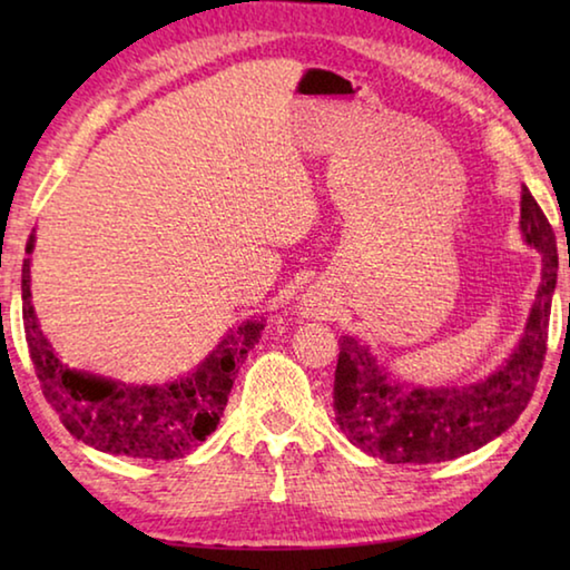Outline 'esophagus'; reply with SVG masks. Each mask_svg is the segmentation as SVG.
I'll use <instances>...</instances> for the list:
<instances>
[{"mask_svg": "<svg viewBox=\"0 0 570 570\" xmlns=\"http://www.w3.org/2000/svg\"><path fill=\"white\" fill-rule=\"evenodd\" d=\"M326 312V304L320 294H306L304 298V314L306 316H322Z\"/></svg>", "mask_w": 570, "mask_h": 570, "instance_id": "obj_1", "label": "esophagus"}]
</instances>
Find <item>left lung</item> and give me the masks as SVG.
I'll list each match as a JSON object with an SVG mask.
<instances>
[{
    "label": "left lung",
    "mask_w": 570,
    "mask_h": 570,
    "mask_svg": "<svg viewBox=\"0 0 570 570\" xmlns=\"http://www.w3.org/2000/svg\"><path fill=\"white\" fill-rule=\"evenodd\" d=\"M520 218L528 244L543 254V268L518 350L488 380L468 387L430 390L394 380L374 360L370 346L342 336L334 372V414L352 445L392 465L455 460L503 435L528 407L546 360L558 254L553 228L528 188L520 200Z\"/></svg>",
    "instance_id": "1"
}]
</instances>
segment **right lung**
Returning a JSON list of instances; mask_svg holds the SVG:
<instances>
[{
	"instance_id": "obj_1",
	"label": "right lung",
	"mask_w": 570,
	"mask_h": 570,
	"mask_svg": "<svg viewBox=\"0 0 570 570\" xmlns=\"http://www.w3.org/2000/svg\"><path fill=\"white\" fill-rule=\"evenodd\" d=\"M32 246L35 236H30L27 254ZM30 298V258H24V336L47 404L70 430V435L85 445L140 460L183 458L216 430L238 366L264 330V322L240 324L238 332L228 334L188 377L163 387H132L65 366L52 352V344L42 336Z\"/></svg>"
}]
</instances>
